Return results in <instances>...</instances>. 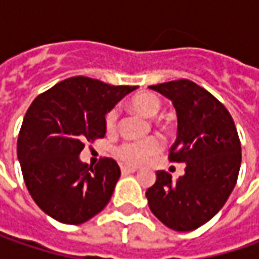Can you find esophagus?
<instances>
[{
  "label": "esophagus",
  "mask_w": 259,
  "mask_h": 259,
  "mask_svg": "<svg viewBox=\"0 0 259 259\" xmlns=\"http://www.w3.org/2000/svg\"><path fill=\"white\" fill-rule=\"evenodd\" d=\"M121 171H122V174H131L135 173L137 168H135V167H126V165H122V167H121Z\"/></svg>",
  "instance_id": "esophagus-1"
}]
</instances>
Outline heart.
<instances>
[{"mask_svg": "<svg viewBox=\"0 0 259 259\" xmlns=\"http://www.w3.org/2000/svg\"><path fill=\"white\" fill-rule=\"evenodd\" d=\"M131 106L138 114L144 115L147 118H151L158 114V111L161 108V102L154 94L145 92V94L134 96L131 99ZM105 124L109 131H114L116 128V124H118V111L116 109H111L106 114ZM160 145H161L160 141L155 137H150V138L140 140V141H128L116 148V155L119 157L121 161H124L125 164L137 167V165L145 163L148 157L155 154L160 150Z\"/></svg>", "mask_w": 259, "mask_h": 259, "instance_id": "b5f03b06", "label": "heart"}]
</instances>
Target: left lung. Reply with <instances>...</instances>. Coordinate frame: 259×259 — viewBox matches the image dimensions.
I'll list each match as a JSON object with an SVG mask.
<instances>
[{
  "label": "left lung",
  "mask_w": 259,
  "mask_h": 259,
  "mask_svg": "<svg viewBox=\"0 0 259 259\" xmlns=\"http://www.w3.org/2000/svg\"><path fill=\"white\" fill-rule=\"evenodd\" d=\"M171 101L177 137L170 161L184 163L177 180L163 170L145 192L155 218L179 232L209 222L234 190L241 167V143L234 119L213 95L187 79L150 86Z\"/></svg>",
  "instance_id": "left-lung-1"
}]
</instances>
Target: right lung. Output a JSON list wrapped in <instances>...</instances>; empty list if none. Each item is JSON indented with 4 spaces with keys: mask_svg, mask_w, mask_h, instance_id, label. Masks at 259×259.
Listing matches in <instances>:
<instances>
[{
    "mask_svg": "<svg viewBox=\"0 0 259 259\" xmlns=\"http://www.w3.org/2000/svg\"><path fill=\"white\" fill-rule=\"evenodd\" d=\"M135 86H112L75 76L38 95L21 125L17 155L37 206L56 221L79 225L98 214L114 193L121 170L112 158L86 164L85 141L104 138L105 115Z\"/></svg>",
    "mask_w": 259,
    "mask_h": 259,
    "instance_id": "right-lung-1",
    "label": "right lung"
}]
</instances>
